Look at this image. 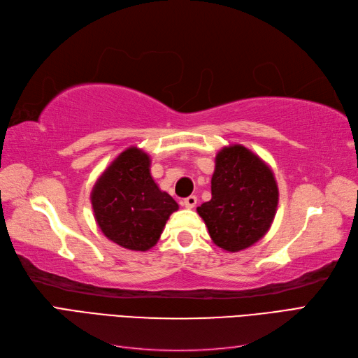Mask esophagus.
<instances>
[{
  "instance_id": "1",
  "label": "esophagus",
  "mask_w": 358,
  "mask_h": 358,
  "mask_svg": "<svg viewBox=\"0 0 358 358\" xmlns=\"http://www.w3.org/2000/svg\"><path fill=\"white\" fill-rule=\"evenodd\" d=\"M182 204H183V208H187V209L196 208V204H197V197H196V196H189L188 199H185V200L182 201Z\"/></svg>"
}]
</instances>
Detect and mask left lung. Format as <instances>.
Returning <instances> with one entry per match:
<instances>
[{
    "instance_id": "left-lung-1",
    "label": "left lung",
    "mask_w": 358,
    "mask_h": 358,
    "mask_svg": "<svg viewBox=\"0 0 358 358\" xmlns=\"http://www.w3.org/2000/svg\"><path fill=\"white\" fill-rule=\"evenodd\" d=\"M278 200L272 169L248 148L231 145L216 154L212 199L197 212L216 246L239 252L268 231Z\"/></svg>"
}]
</instances>
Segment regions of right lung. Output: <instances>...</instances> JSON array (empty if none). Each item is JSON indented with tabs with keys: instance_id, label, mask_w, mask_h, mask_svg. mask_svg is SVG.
<instances>
[{
	"instance_id": "obj_1",
	"label": "right lung",
	"mask_w": 358,
	"mask_h": 358,
	"mask_svg": "<svg viewBox=\"0 0 358 358\" xmlns=\"http://www.w3.org/2000/svg\"><path fill=\"white\" fill-rule=\"evenodd\" d=\"M150 158L131 146L95 182L91 203L107 239L129 251H148L158 242L169 216L179 209L150 176Z\"/></svg>"
}]
</instances>
